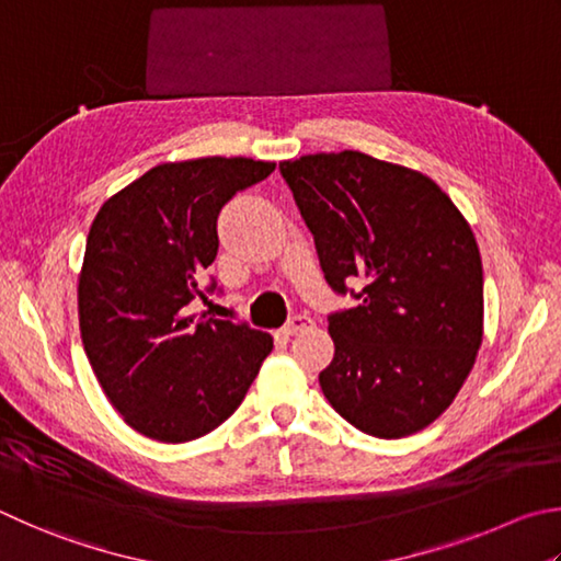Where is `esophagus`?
Here are the masks:
<instances>
[{
	"mask_svg": "<svg viewBox=\"0 0 561 561\" xmlns=\"http://www.w3.org/2000/svg\"><path fill=\"white\" fill-rule=\"evenodd\" d=\"M311 319L307 313H297V316H291V319L287 321V325H284V335H294V333H299V331H307V329H311Z\"/></svg>",
	"mask_w": 561,
	"mask_h": 561,
	"instance_id": "esophagus-1",
	"label": "esophagus"
}]
</instances>
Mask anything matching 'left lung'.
Instances as JSON below:
<instances>
[{
  "instance_id": "1",
  "label": "left lung",
  "mask_w": 561,
  "mask_h": 561,
  "mask_svg": "<svg viewBox=\"0 0 561 561\" xmlns=\"http://www.w3.org/2000/svg\"><path fill=\"white\" fill-rule=\"evenodd\" d=\"M279 171L329 287L358 299L329 316L325 400L378 439L424 430L454 402L483 341L471 226L430 176L360 151L282 161Z\"/></svg>"
}]
</instances>
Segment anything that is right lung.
<instances>
[{
    "label": "right lung",
    "instance_id": "obj_1",
    "mask_svg": "<svg viewBox=\"0 0 561 561\" xmlns=\"http://www.w3.org/2000/svg\"><path fill=\"white\" fill-rule=\"evenodd\" d=\"M272 161L206 157L159 164L103 203L78 279L80 335L112 407L149 439L193 442L245 400L272 335L191 316L218 254V216Z\"/></svg>",
    "mask_w": 561,
    "mask_h": 561
}]
</instances>
